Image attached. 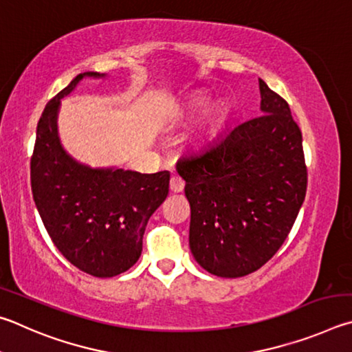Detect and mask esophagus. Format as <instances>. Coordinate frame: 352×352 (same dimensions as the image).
<instances>
[{"instance_id":"34e87169","label":"esophagus","mask_w":352,"mask_h":352,"mask_svg":"<svg viewBox=\"0 0 352 352\" xmlns=\"http://www.w3.org/2000/svg\"><path fill=\"white\" fill-rule=\"evenodd\" d=\"M184 187H186V182L182 181V177L179 176H171L170 179V190L173 193H179L184 190Z\"/></svg>"}]
</instances>
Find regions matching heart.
Instances as JSON below:
<instances>
[{"label": "heart", "instance_id": "1", "mask_svg": "<svg viewBox=\"0 0 352 352\" xmlns=\"http://www.w3.org/2000/svg\"><path fill=\"white\" fill-rule=\"evenodd\" d=\"M204 104H206V100H202V98H199V100H196L192 107H190V116H193V114H196V113H199V111L204 108ZM223 116H224V113L223 111H217V113H214V116H213V119L210 120V125H208V128H207V134H212L214 129H217L218 126H219V123H221V120H223Z\"/></svg>", "mask_w": 352, "mask_h": 352}]
</instances>
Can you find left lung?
Masks as SVG:
<instances>
[{"label": "left lung", "mask_w": 352, "mask_h": 352, "mask_svg": "<svg viewBox=\"0 0 352 352\" xmlns=\"http://www.w3.org/2000/svg\"><path fill=\"white\" fill-rule=\"evenodd\" d=\"M261 116L179 159L190 250L207 272L238 278L264 266L291 232L307 187L303 138L287 102L260 78Z\"/></svg>", "instance_id": "1"}]
</instances>
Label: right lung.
Instances as JSON below:
<instances>
[{"label": "right lung", "instance_id": "add662e5", "mask_svg": "<svg viewBox=\"0 0 352 352\" xmlns=\"http://www.w3.org/2000/svg\"><path fill=\"white\" fill-rule=\"evenodd\" d=\"M85 77L104 74H78L43 111L30 157V187L61 255L86 274L109 278L139 260L148 219L168 195L170 173L91 168L63 150L57 133L60 102Z\"/></svg>", "mask_w": 352, "mask_h": 352}]
</instances>
